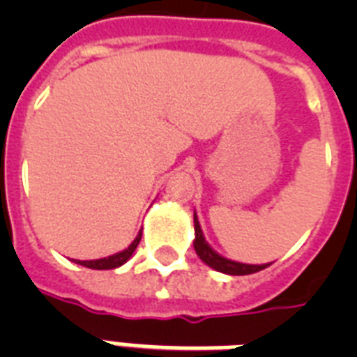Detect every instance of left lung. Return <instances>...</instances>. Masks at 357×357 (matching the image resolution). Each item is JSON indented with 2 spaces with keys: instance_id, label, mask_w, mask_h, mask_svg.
Wrapping results in <instances>:
<instances>
[{
  "instance_id": "obj_1",
  "label": "left lung",
  "mask_w": 357,
  "mask_h": 357,
  "mask_svg": "<svg viewBox=\"0 0 357 357\" xmlns=\"http://www.w3.org/2000/svg\"><path fill=\"white\" fill-rule=\"evenodd\" d=\"M195 231H196V238H195V250L196 254L200 255V259L209 265L211 268L218 272H224V274H231V276H246V274H254V272H259L263 268L271 265H244V263H237V261L226 259L222 255H218L215 250L206 243V238L202 235V228L200 222H198V218H196L195 213Z\"/></svg>"
}]
</instances>
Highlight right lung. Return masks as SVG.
Instances as JSON below:
<instances>
[{
    "label": "right lung",
    "mask_w": 357,
    "mask_h": 357,
    "mask_svg": "<svg viewBox=\"0 0 357 357\" xmlns=\"http://www.w3.org/2000/svg\"><path fill=\"white\" fill-rule=\"evenodd\" d=\"M140 237H142V231L137 235L133 243L129 244L128 248L123 250V252H119V254L109 255V257H103V259H96V261H77L79 265L86 266V268H94V271H109V268H116V266L123 265L126 261L131 257V254L135 252V248L139 246Z\"/></svg>",
    "instance_id": "right-lung-1"
}]
</instances>
